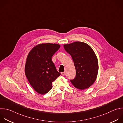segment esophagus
I'll list each match as a JSON object with an SVG mask.
<instances>
[{"mask_svg":"<svg viewBox=\"0 0 123 123\" xmlns=\"http://www.w3.org/2000/svg\"><path fill=\"white\" fill-rule=\"evenodd\" d=\"M61 75H65V72H62V73H61Z\"/></svg>","mask_w":123,"mask_h":123,"instance_id":"34e87169","label":"esophagus"}]
</instances>
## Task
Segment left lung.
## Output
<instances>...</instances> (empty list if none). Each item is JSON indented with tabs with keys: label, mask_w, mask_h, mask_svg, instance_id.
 <instances>
[{
	"label": "left lung",
	"mask_w": 123,
	"mask_h": 123,
	"mask_svg": "<svg viewBox=\"0 0 123 123\" xmlns=\"http://www.w3.org/2000/svg\"><path fill=\"white\" fill-rule=\"evenodd\" d=\"M66 51L71 55L76 69V76L71 80L77 89L83 90L95 81L98 72L97 56L92 49L86 43L75 42L64 45Z\"/></svg>",
	"instance_id": "left-lung-1"
}]
</instances>
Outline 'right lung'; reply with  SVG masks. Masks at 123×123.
I'll use <instances>...</instances> for the list:
<instances>
[{"instance_id": "right-lung-1", "label": "right lung", "mask_w": 123, "mask_h": 123, "mask_svg": "<svg viewBox=\"0 0 123 123\" xmlns=\"http://www.w3.org/2000/svg\"><path fill=\"white\" fill-rule=\"evenodd\" d=\"M60 47L57 44H39L34 47L27 56L25 75L32 88L39 94L48 92L52 87V82L61 74L51 60Z\"/></svg>"}]
</instances>
